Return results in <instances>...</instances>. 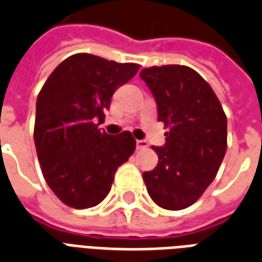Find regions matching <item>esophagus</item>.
I'll return each instance as SVG.
<instances>
[{
    "instance_id": "obj_1",
    "label": "esophagus",
    "mask_w": 262,
    "mask_h": 262,
    "mask_svg": "<svg viewBox=\"0 0 262 262\" xmlns=\"http://www.w3.org/2000/svg\"><path fill=\"white\" fill-rule=\"evenodd\" d=\"M136 145H137V149H145L148 147V143L145 140H137L136 141Z\"/></svg>"
}]
</instances>
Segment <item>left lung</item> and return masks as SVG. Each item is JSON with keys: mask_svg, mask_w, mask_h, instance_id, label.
Wrapping results in <instances>:
<instances>
[{"mask_svg": "<svg viewBox=\"0 0 262 262\" xmlns=\"http://www.w3.org/2000/svg\"><path fill=\"white\" fill-rule=\"evenodd\" d=\"M140 77L167 127L166 144L152 147L157 167L143 173L149 196L166 210H181L213 183L227 151V117L211 86L187 66H154Z\"/></svg>", "mask_w": 262, "mask_h": 262, "instance_id": "8db88e82", "label": "left lung"}]
</instances>
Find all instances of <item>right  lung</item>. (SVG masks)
Here are the masks:
<instances>
[{
	"label": "right lung",
	"instance_id": "obj_1",
	"mask_svg": "<svg viewBox=\"0 0 262 262\" xmlns=\"http://www.w3.org/2000/svg\"><path fill=\"white\" fill-rule=\"evenodd\" d=\"M89 53L63 60L37 99L34 143L43 179L61 202L74 209L99 205L115 171L136 149L130 132L107 135L97 127L111 97L139 71Z\"/></svg>",
	"mask_w": 262,
	"mask_h": 262
}]
</instances>
